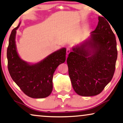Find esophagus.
<instances>
[{"mask_svg":"<svg viewBox=\"0 0 123 123\" xmlns=\"http://www.w3.org/2000/svg\"><path fill=\"white\" fill-rule=\"evenodd\" d=\"M70 52H71L70 48H67V49H66V53H67V55L69 54V53H70Z\"/></svg>","mask_w":123,"mask_h":123,"instance_id":"34e87169","label":"esophagus"}]
</instances>
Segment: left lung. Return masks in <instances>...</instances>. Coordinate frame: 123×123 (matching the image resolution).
<instances>
[{
    "label": "left lung",
    "mask_w": 123,
    "mask_h": 123,
    "mask_svg": "<svg viewBox=\"0 0 123 123\" xmlns=\"http://www.w3.org/2000/svg\"><path fill=\"white\" fill-rule=\"evenodd\" d=\"M117 51L109 23L98 17L89 38L72 47L67 63L72 87L80 96L99 94L113 78Z\"/></svg>",
    "instance_id": "1"
}]
</instances>
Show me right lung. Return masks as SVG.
Wrapping results in <instances>:
<instances>
[{
  "label": "right lung",
  "instance_id": "1",
  "mask_svg": "<svg viewBox=\"0 0 123 123\" xmlns=\"http://www.w3.org/2000/svg\"><path fill=\"white\" fill-rule=\"evenodd\" d=\"M20 24L13 29L9 39L7 59L10 75L27 96L35 98H46L52 91L55 70L65 61L66 48H62L36 63H28L19 56L15 44L17 30Z\"/></svg>",
  "mask_w": 123,
  "mask_h": 123
}]
</instances>
